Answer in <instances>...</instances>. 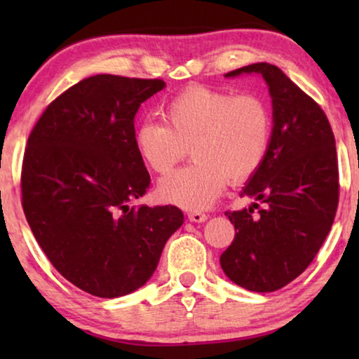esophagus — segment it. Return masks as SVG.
Masks as SVG:
<instances>
[{
    "mask_svg": "<svg viewBox=\"0 0 359 359\" xmlns=\"http://www.w3.org/2000/svg\"><path fill=\"white\" fill-rule=\"evenodd\" d=\"M208 217L209 215L201 212V210H191V212H188V219L191 220V222H205Z\"/></svg>",
    "mask_w": 359,
    "mask_h": 359,
    "instance_id": "1",
    "label": "esophagus"
}]
</instances>
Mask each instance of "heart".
I'll return each mask as SVG.
<instances>
[{
	"mask_svg": "<svg viewBox=\"0 0 359 359\" xmlns=\"http://www.w3.org/2000/svg\"><path fill=\"white\" fill-rule=\"evenodd\" d=\"M163 119L137 127L135 147L158 175L193 154L194 161L160 183L166 203L209 208L230 181L240 184L262 166L271 140V111L262 97L189 86L163 106Z\"/></svg>",
	"mask_w": 359,
	"mask_h": 359,
	"instance_id": "heart-1",
	"label": "heart"
}]
</instances>
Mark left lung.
<instances>
[{
  "label": "left lung",
  "instance_id": "1",
  "mask_svg": "<svg viewBox=\"0 0 359 359\" xmlns=\"http://www.w3.org/2000/svg\"><path fill=\"white\" fill-rule=\"evenodd\" d=\"M240 73H259L268 83L273 134L242 191L258 203L225 212L237 233L220 266L248 291L273 292L306 271L330 232L340 196L335 137L322 107L278 67L253 63L225 76Z\"/></svg>",
  "mask_w": 359,
  "mask_h": 359
}]
</instances>
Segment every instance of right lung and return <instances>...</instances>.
I'll list each match as a JSON object with an SVG mask.
<instances>
[{"mask_svg": "<svg viewBox=\"0 0 359 359\" xmlns=\"http://www.w3.org/2000/svg\"><path fill=\"white\" fill-rule=\"evenodd\" d=\"M163 88L158 78H85L47 106L29 135L21 171L29 227L57 271L93 296L144 286L183 224L176 205H129L150 186L134 117Z\"/></svg>", "mask_w": 359, "mask_h": 359, "instance_id": "right-lung-1", "label": "right lung"}]
</instances>
